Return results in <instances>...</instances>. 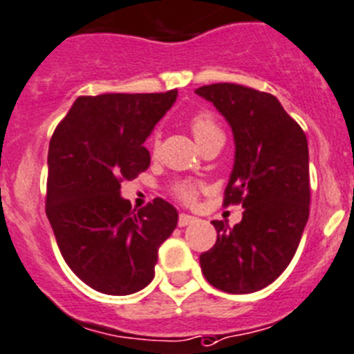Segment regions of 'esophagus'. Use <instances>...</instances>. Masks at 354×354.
<instances>
[{"instance_id": "34e87169", "label": "esophagus", "mask_w": 354, "mask_h": 354, "mask_svg": "<svg viewBox=\"0 0 354 354\" xmlns=\"http://www.w3.org/2000/svg\"><path fill=\"white\" fill-rule=\"evenodd\" d=\"M197 221V218L195 216H190V214H180V218H178V225L183 228V226H188L192 225V223Z\"/></svg>"}]
</instances>
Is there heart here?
<instances>
[{"mask_svg":"<svg viewBox=\"0 0 354 354\" xmlns=\"http://www.w3.org/2000/svg\"><path fill=\"white\" fill-rule=\"evenodd\" d=\"M190 126H192V133H194L197 142L198 140L205 138V136L212 135V133H219V128L214 122V119H212L209 114H205V112H198V114H195L194 118H192ZM152 147L153 149L157 147V138L152 140ZM173 194L174 197L180 198V201L185 202V204H192V202L197 198L198 188L197 185L192 183V181H180V183H176L173 187Z\"/></svg>","mask_w":354,"mask_h":354,"instance_id":"b5f03b06","label":"heart"}]
</instances>
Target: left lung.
Returning <instances> with one entry per match:
<instances>
[{
  "mask_svg": "<svg viewBox=\"0 0 354 354\" xmlns=\"http://www.w3.org/2000/svg\"><path fill=\"white\" fill-rule=\"evenodd\" d=\"M226 119L235 159L225 205L242 204V221H212L218 239L201 254L205 280L228 294L275 282L289 266L310 216V153L301 126L273 95L232 82L197 88Z\"/></svg>",
  "mask_w": 354,
  "mask_h": 354,
  "instance_id": "obj_1",
  "label": "left lung"
}]
</instances>
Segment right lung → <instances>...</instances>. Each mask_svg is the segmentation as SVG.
<instances>
[{
    "label": "right lung",
    "mask_w": 354,
    "mask_h": 354,
    "mask_svg": "<svg viewBox=\"0 0 354 354\" xmlns=\"http://www.w3.org/2000/svg\"><path fill=\"white\" fill-rule=\"evenodd\" d=\"M166 93L79 97L48 150L46 216L68 268L91 289L128 296L153 280L178 211L162 198L131 209L121 183L150 166L143 147L176 102Z\"/></svg>",
    "instance_id": "add662e5"
}]
</instances>
